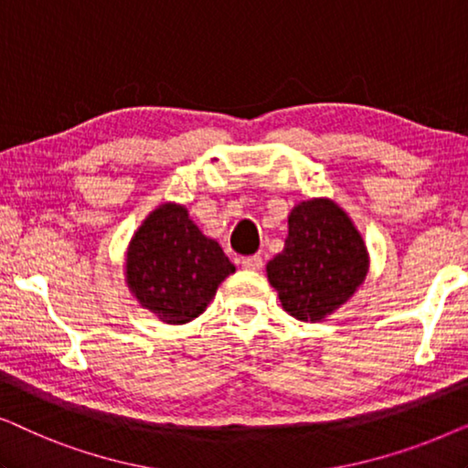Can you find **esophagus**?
I'll use <instances>...</instances> for the list:
<instances>
[{
	"instance_id": "34e87169",
	"label": "esophagus",
	"mask_w": 468,
	"mask_h": 468,
	"mask_svg": "<svg viewBox=\"0 0 468 468\" xmlns=\"http://www.w3.org/2000/svg\"><path fill=\"white\" fill-rule=\"evenodd\" d=\"M240 264L242 268H247V271H260V268L264 266V260H261L260 253H255V255H247V258H242Z\"/></svg>"
}]
</instances>
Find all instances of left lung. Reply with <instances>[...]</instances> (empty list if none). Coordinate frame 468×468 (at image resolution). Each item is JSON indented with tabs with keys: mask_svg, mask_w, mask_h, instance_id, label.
Here are the masks:
<instances>
[{
	"mask_svg": "<svg viewBox=\"0 0 468 468\" xmlns=\"http://www.w3.org/2000/svg\"><path fill=\"white\" fill-rule=\"evenodd\" d=\"M367 247L335 202L309 200L290 215L285 249L268 261L283 309L303 322L330 315L367 277Z\"/></svg>",
	"mask_w": 468,
	"mask_h": 468,
	"instance_id": "obj_1",
	"label": "left lung"
}]
</instances>
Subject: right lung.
<instances>
[{"label": "right lung", "mask_w": 468, "mask_h": 468, "mask_svg": "<svg viewBox=\"0 0 468 468\" xmlns=\"http://www.w3.org/2000/svg\"><path fill=\"white\" fill-rule=\"evenodd\" d=\"M234 264L207 239L187 210L164 204L146 217L127 253V285L144 309L168 324H187L207 309Z\"/></svg>", "instance_id": "right-lung-1"}]
</instances>
